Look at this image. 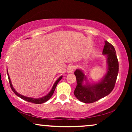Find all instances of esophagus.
Returning <instances> with one entry per match:
<instances>
[{
	"mask_svg": "<svg viewBox=\"0 0 132 132\" xmlns=\"http://www.w3.org/2000/svg\"><path fill=\"white\" fill-rule=\"evenodd\" d=\"M74 69H75V67L73 65H70L68 66L67 71L68 73H72L74 71Z\"/></svg>",
	"mask_w": 132,
	"mask_h": 132,
	"instance_id": "esophagus-1",
	"label": "esophagus"
}]
</instances>
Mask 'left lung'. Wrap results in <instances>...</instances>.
Returning <instances> with one entry per match:
<instances>
[{
	"label": "left lung",
	"instance_id": "1",
	"mask_svg": "<svg viewBox=\"0 0 132 132\" xmlns=\"http://www.w3.org/2000/svg\"><path fill=\"white\" fill-rule=\"evenodd\" d=\"M103 54L107 56L108 70L99 82L90 84L82 70L77 69L75 71L77 86L74 94L79 100L85 103H91L103 98L114 88L118 74V61L114 47L107 41H105ZM84 81L86 82L85 84Z\"/></svg>",
	"mask_w": 132,
	"mask_h": 132
}]
</instances>
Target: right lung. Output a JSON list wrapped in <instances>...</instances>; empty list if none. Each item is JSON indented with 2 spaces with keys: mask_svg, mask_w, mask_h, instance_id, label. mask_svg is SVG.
I'll use <instances>...</instances> for the list:
<instances>
[{
  "mask_svg": "<svg viewBox=\"0 0 132 132\" xmlns=\"http://www.w3.org/2000/svg\"><path fill=\"white\" fill-rule=\"evenodd\" d=\"M7 74H8L9 82H10L11 88V89H12V91H13L14 93H15V94L16 95H17L18 97H19L20 98H21V99H23V100H24L25 101H27V102H28L34 103H35V104H41V103H43L46 102L47 101L49 100V99L50 98V97H51L52 96V95L53 94V93H54V91H55L56 87L57 84H58V82L61 80V79L62 78V76H61V77H59V78L57 79V80L56 81V82H55V84H54L53 87H52V89H51V91H50L49 92V93H48L46 95H45V96L43 97H41V98H32V97H28L24 96V95H22L18 93L16 91L15 89H14L13 86H12V85L11 84V79H10V76H9V74L8 73V70H7Z\"/></svg>",
  "mask_w": 132,
  "mask_h": 132,
  "instance_id": "obj_1",
  "label": "right lung"
}]
</instances>
